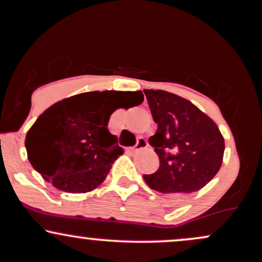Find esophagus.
I'll list each match as a JSON object with an SVG mask.
<instances>
[{"instance_id":"esophagus-1","label":"esophagus","mask_w":262,"mask_h":262,"mask_svg":"<svg viewBox=\"0 0 262 262\" xmlns=\"http://www.w3.org/2000/svg\"><path fill=\"white\" fill-rule=\"evenodd\" d=\"M146 146H148V140L145 139V138H139L137 141V144L132 148L133 151H137V150H140V149H145Z\"/></svg>"}]
</instances>
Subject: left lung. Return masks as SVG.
<instances>
[{
  "label": "left lung",
  "instance_id": "1",
  "mask_svg": "<svg viewBox=\"0 0 262 262\" xmlns=\"http://www.w3.org/2000/svg\"><path fill=\"white\" fill-rule=\"evenodd\" d=\"M158 124L149 144L160 166L143 179L162 193H191L208 183L221 169L224 139L219 128L193 103L162 90H144Z\"/></svg>",
  "mask_w": 262,
  "mask_h": 262
}]
</instances>
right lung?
<instances>
[{
  "label": "right lung",
  "mask_w": 262,
  "mask_h": 262,
  "mask_svg": "<svg viewBox=\"0 0 262 262\" xmlns=\"http://www.w3.org/2000/svg\"><path fill=\"white\" fill-rule=\"evenodd\" d=\"M144 101L141 91L86 92L56 102L27 133L29 162L54 187L85 193L100 186L123 154L107 125L117 108ZM128 107V108H129Z\"/></svg>",
  "instance_id": "1"
}]
</instances>
